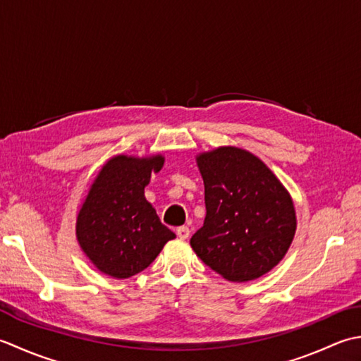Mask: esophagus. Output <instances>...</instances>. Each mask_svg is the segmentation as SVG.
I'll return each mask as SVG.
<instances>
[{"instance_id":"esophagus-1","label":"esophagus","mask_w":361,"mask_h":361,"mask_svg":"<svg viewBox=\"0 0 361 361\" xmlns=\"http://www.w3.org/2000/svg\"><path fill=\"white\" fill-rule=\"evenodd\" d=\"M176 235H178L180 240H187L190 237V229H188L187 226L178 227V229H176Z\"/></svg>"}]
</instances>
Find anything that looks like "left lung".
Returning a JSON list of instances; mask_svg holds the SVG:
<instances>
[{"label": "left lung", "instance_id": "obj_1", "mask_svg": "<svg viewBox=\"0 0 361 361\" xmlns=\"http://www.w3.org/2000/svg\"><path fill=\"white\" fill-rule=\"evenodd\" d=\"M204 226L190 240L196 255L227 281L247 282L283 259L296 232L288 191L254 154L232 146L201 154Z\"/></svg>", "mask_w": 361, "mask_h": 361}]
</instances>
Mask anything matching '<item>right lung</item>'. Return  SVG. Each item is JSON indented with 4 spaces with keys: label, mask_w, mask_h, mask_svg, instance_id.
<instances>
[{
    "label": "right lung",
    "mask_w": 361,
    "mask_h": 361,
    "mask_svg": "<svg viewBox=\"0 0 361 361\" xmlns=\"http://www.w3.org/2000/svg\"><path fill=\"white\" fill-rule=\"evenodd\" d=\"M164 157L116 156L102 166L79 210L76 235L82 251L104 274L128 279L149 267L174 232L146 201L151 173Z\"/></svg>",
    "instance_id": "obj_1"
}]
</instances>
